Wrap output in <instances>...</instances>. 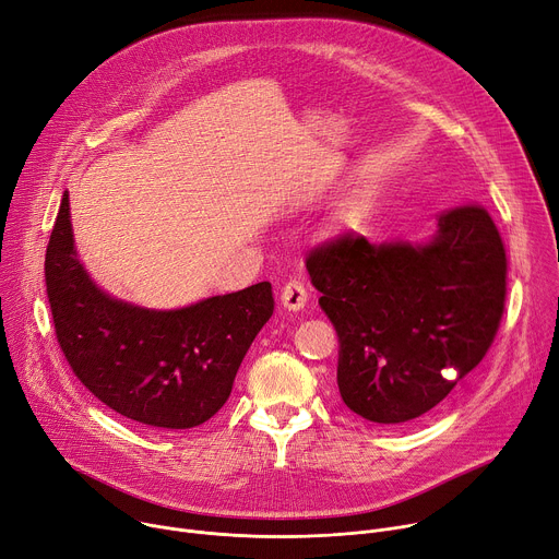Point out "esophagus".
I'll return each mask as SVG.
<instances>
[{"label": "esophagus", "instance_id": "1", "mask_svg": "<svg viewBox=\"0 0 559 559\" xmlns=\"http://www.w3.org/2000/svg\"><path fill=\"white\" fill-rule=\"evenodd\" d=\"M306 304H308V289L304 287V283L289 281V283L283 285V289H281V306L285 310L299 312V310H304Z\"/></svg>", "mask_w": 559, "mask_h": 559}]
</instances>
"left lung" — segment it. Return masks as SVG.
<instances>
[{"instance_id": "obj_1", "label": "left lung", "mask_w": 559, "mask_h": 559, "mask_svg": "<svg viewBox=\"0 0 559 559\" xmlns=\"http://www.w3.org/2000/svg\"><path fill=\"white\" fill-rule=\"evenodd\" d=\"M306 267L340 334L342 400L370 423L414 420L448 397L503 314L506 249L478 204L442 211L425 242L344 236L310 251Z\"/></svg>"}]
</instances>
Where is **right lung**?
Segmentation results:
<instances>
[{
	"label": "right lung",
	"mask_w": 559,
	"mask_h": 559,
	"mask_svg": "<svg viewBox=\"0 0 559 559\" xmlns=\"http://www.w3.org/2000/svg\"><path fill=\"white\" fill-rule=\"evenodd\" d=\"M45 276L58 344L73 373L117 414L159 429H191L213 418L274 314L267 281L177 310L115 299L76 253L67 191Z\"/></svg>",
	"instance_id": "1"
}]
</instances>
